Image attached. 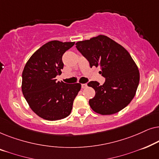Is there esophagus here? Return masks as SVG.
I'll return each mask as SVG.
<instances>
[{"mask_svg": "<svg viewBox=\"0 0 159 159\" xmlns=\"http://www.w3.org/2000/svg\"><path fill=\"white\" fill-rule=\"evenodd\" d=\"M87 84H82V88H87Z\"/></svg>", "mask_w": 159, "mask_h": 159, "instance_id": "obj_1", "label": "esophagus"}]
</instances>
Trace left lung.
Segmentation results:
<instances>
[{
  "mask_svg": "<svg viewBox=\"0 0 159 159\" xmlns=\"http://www.w3.org/2000/svg\"><path fill=\"white\" fill-rule=\"evenodd\" d=\"M76 48L90 63L100 66L105 78L101 85L96 81L88 83L95 91L89 104L95 112L114 114L125 108L135 95L140 81L138 66L125 48L105 35H98L76 43Z\"/></svg>",
  "mask_w": 159,
  "mask_h": 159,
  "instance_id": "left-lung-1",
  "label": "left lung"
}]
</instances>
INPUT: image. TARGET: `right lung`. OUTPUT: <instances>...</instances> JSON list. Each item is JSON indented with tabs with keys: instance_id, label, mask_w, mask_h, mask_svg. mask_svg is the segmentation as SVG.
<instances>
[{
	"instance_id": "1",
	"label": "right lung",
	"mask_w": 159,
	"mask_h": 159,
	"mask_svg": "<svg viewBox=\"0 0 159 159\" xmlns=\"http://www.w3.org/2000/svg\"><path fill=\"white\" fill-rule=\"evenodd\" d=\"M75 42L53 40L34 52L22 72L21 90L31 109L41 118L59 120L71 114L73 102L81 89L80 83L56 81L64 68L62 56Z\"/></svg>"
}]
</instances>
